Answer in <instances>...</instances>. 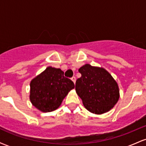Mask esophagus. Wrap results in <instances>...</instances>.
Listing matches in <instances>:
<instances>
[{
    "label": "esophagus",
    "instance_id": "esophagus-1",
    "mask_svg": "<svg viewBox=\"0 0 146 146\" xmlns=\"http://www.w3.org/2000/svg\"><path fill=\"white\" fill-rule=\"evenodd\" d=\"M71 80L73 82V83L75 84V81H76V78H75V77H73V78H71Z\"/></svg>",
    "mask_w": 146,
    "mask_h": 146
}]
</instances>
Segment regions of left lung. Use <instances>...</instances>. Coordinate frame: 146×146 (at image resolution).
<instances>
[{
	"instance_id": "left-lung-1",
	"label": "left lung",
	"mask_w": 146,
	"mask_h": 146,
	"mask_svg": "<svg viewBox=\"0 0 146 146\" xmlns=\"http://www.w3.org/2000/svg\"><path fill=\"white\" fill-rule=\"evenodd\" d=\"M81 78L75 84L77 94L88 111L96 115L107 113L119 99L115 79L105 68L86 64L79 68Z\"/></svg>"
}]
</instances>
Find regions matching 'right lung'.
<instances>
[{
  "label": "right lung",
  "mask_w": 146,
  "mask_h": 146,
  "mask_svg": "<svg viewBox=\"0 0 146 146\" xmlns=\"http://www.w3.org/2000/svg\"><path fill=\"white\" fill-rule=\"evenodd\" d=\"M74 88V83L64 76L60 68L48 66L30 82V101L40 111H53Z\"/></svg>",
  "instance_id": "1"
}]
</instances>
